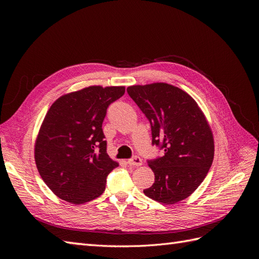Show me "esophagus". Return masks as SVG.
I'll return each mask as SVG.
<instances>
[{
    "label": "esophagus",
    "instance_id": "1",
    "mask_svg": "<svg viewBox=\"0 0 259 259\" xmlns=\"http://www.w3.org/2000/svg\"><path fill=\"white\" fill-rule=\"evenodd\" d=\"M127 163H128V165H131V166H140V165H143V160L140 159L139 156L135 155V156H133L132 159H130L127 161Z\"/></svg>",
    "mask_w": 259,
    "mask_h": 259
}]
</instances>
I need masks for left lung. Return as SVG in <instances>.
<instances>
[{
    "instance_id": "1",
    "label": "left lung",
    "mask_w": 259,
    "mask_h": 259,
    "mask_svg": "<svg viewBox=\"0 0 259 259\" xmlns=\"http://www.w3.org/2000/svg\"><path fill=\"white\" fill-rule=\"evenodd\" d=\"M151 125L152 145L164 155L149 160L153 185L144 190L150 199L174 204L197 189L214 159V139L209 125L195 100L166 83L127 88Z\"/></svg>"
}]
</instances>
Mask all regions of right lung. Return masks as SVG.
Here are the masks:
<instances>
[{
	"label": "right lung",
	"instance_id": "add662e5",
	"mask_svg": "<svg viewBox=\"0 0 259 259\" xmlns=\"http://www.w3.org/2000/svg\"><path fill=\"white\" fill-rule=\"evenodd\" d=\"M124 86H90L61 96L46 113L35 142L34 159L44 183L58 198L82 204L106 189L119 164L109 158L103 122Z\"/></svg>",
	"mask_w": 259,
	"mask_h": 259
}]
</instances>
